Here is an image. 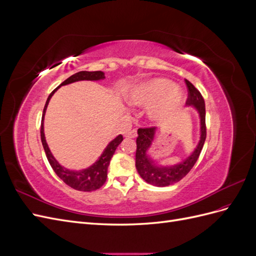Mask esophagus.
<instances>
[{
	"label": "esophagus",
	"instance_id": "34e87169",
	"mask_svg": "<svg viewBox=\"0 0 256 256\" xmlns=\"http://www.w3.org/2000/svg\"><path fill=\"white\" fill-rule=\"evenodd\" d=\"M125 136H126V138H136V129L129 130L128 132H126Z\"/></svg>",
	"mask_w": 256,
	"mask_h": 256
}]
</instances>
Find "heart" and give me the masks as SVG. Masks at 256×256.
<instances>
[{
  "label": "heart",
  "mask_w": 256,
  "mask_h": 256,
  "mask_svg": "<svg viewBox=\"0 0 256 256\" xmlns=\"http://www.w3.org/2000/svg\"><path fill=\"white\" fill-rule=\"evenodd\" d=\"M131 106L144 108L150 104L147 116L154 122L168 120L180 109L184 104V92L166 79H150L131 88L126 95Z\"/></svg>",
  "instance_id": "b5f03b06"
}]
</instances>
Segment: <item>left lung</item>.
Masks as SVG:
<instances>
[{
    "instance_id": "8db88e82",
    "label": "left lung",
    "mask_w": 256,
    "mask_h": 256,
    "mask_svg": "<svg viewBox=\"0 0 256 256\" xmlns=\"http://www.w3.org/2000/svg\"><path fill=\"white\" fill-rule=\"evenodd\" d=\"M186 84L189 90V98L186 106L194 109L200 118V138L194 150L190 152V154L175 164H161L158 159H154L150 154L152 146L157 140V134H159L158 129L156 127L138 129L136 152V171L147 184L156 186V187H166V186L173 184L182 180L196 164L205 142L206 126L204 99L191 82L186 80Z\"/></svg>"
}]
</instances>
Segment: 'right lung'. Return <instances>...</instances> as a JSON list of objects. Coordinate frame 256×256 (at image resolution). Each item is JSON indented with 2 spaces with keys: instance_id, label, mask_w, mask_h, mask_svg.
Here are the masks:
<instances>
[{
  "instance_id": "obj_1",
  "label": "right lung",
  "mask_w": 256,
  "mask_h": 256,
  "mask_svg": "<svg viewBox=\"0 0 256 256\" xmlns=\"http://www.w3.org/2000/svg\"><path fill=\"white\" fill-rule=\"evenodd\" d=\"M104 78H106L104 72H76L72 76H69V78L65 80L63 83H60L58 86L51 92L44 108L42 118V127H40V136H42V143L44 146L46 156H47V159L49 161L51 168H53V171L56 172V174L60 178V180H63L66 184H68L69 187L79 191H94L99 189L106 182V176H108V166L110 164L111 158L114 154L116 148H118V146L124 140L122 136L118 134V136L114 138L113 140L106 146L102 154H100L98 159L92 166L81 170H70V168H65L64 166H60L49 148L48 143L46 141L44 130V114H46V111H47V108L51 97L60 86H64V85L74 83L78 81H100V80H104Z\"/></svg>"
}]
</instances>
